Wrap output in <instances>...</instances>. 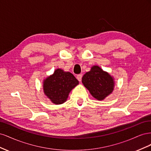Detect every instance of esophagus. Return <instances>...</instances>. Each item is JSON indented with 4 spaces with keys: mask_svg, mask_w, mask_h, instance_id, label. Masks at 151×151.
<instances>
[{
    "mask_svg": "<svg viewBox=\"0 0 151 151\" xmlns=\"http://www.w3.org/2000/svg\"><path fill=\"white\" fill-rule=\"evenodd\" d=\"M82 77H83V75H82V74H79V75H77V79L79 82H81L82 81Z\"/></svg>",
    "mask_w": 151,
    "mask_h": 151,
    "instance_id": "esophagus-1",
    "label": "esophagus"
}]
</instances>
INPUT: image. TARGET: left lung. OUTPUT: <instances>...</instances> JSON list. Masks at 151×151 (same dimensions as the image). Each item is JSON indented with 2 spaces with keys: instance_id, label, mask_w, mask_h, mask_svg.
Instances as JSON below:
<instances>
[{
  "instance_id": "left-lung-1",
  "label": "left lung",
  "mask_w": 151,
  "mask_h": 151,
  "mask_svg": "<svg viewBox=\"0 0 151 151\" xmlns=\"http://www.w3.org/2000/svg\"><path fill=\"white\" fill-rule=\"evenodd\" d=\"M82 83L92 96L99 101L111 94L115 84L113 77L98 65L91 67L90 71L83 76Z\"/></svg>"
}]
</instances>
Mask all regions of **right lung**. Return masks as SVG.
Here are the masks:
<instances>
[{
	"label": "right lung",
	"instance_id": "add662e5",
	"mask_svg": "<svg viewBox=\"0 0 151 151\" xmlns=\"http://www.w3.org/2000/svg\"><path fill=\"white\" fill-rule=\"evenodd\" d=\"M78 84L79 81L70 72L57 68L43 80V89L52 103L61 104L67 101L70 91Z\"/></svg>",
	"mask_w": 151,
	"mask_h": 151
}]
</instances>
